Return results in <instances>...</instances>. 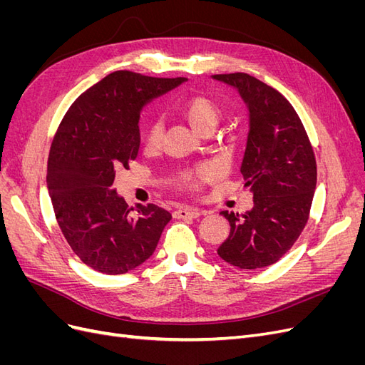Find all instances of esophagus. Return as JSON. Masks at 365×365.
<instances>
[{"label": "esophagus", "instance_id": "esophagus-1", "mask_svg": "<svg viewBox=\"0 0 365 365\" xmlns=\"http://www.w3.org/2000/svg\"><path fill=\"white\" fill-rule=\"evenodd\" d=\"M202 215H205V212H202V210H196V208H180L173 212L175 219H197Z\"/></svg>", "mask_w": 365, "mask_h": 365}]
</instances>
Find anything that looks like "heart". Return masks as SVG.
<instances>
[{"instance_id":"obj_1","label":"heart","mask_w":365,"mask_h":365,"mask_svg":"<svg viewBox=\"0 0 365 365\" xmlns=\"http://www.w3.org/2000/svg\"><path fill=\"white\" fill-rule=\"evenodd\" d=\"M175 109L184 120H187V123L202 135L212 134L220 123V120L224 118V108L208 94H193L182 97L175 103ZM163 137L164 125L161 118L153 117L146 121L145 128H143V148H145L146 153H157L161 149ZM213 176V169L207 168V165H200V168L181 172L176 176V184L182 190L197 193L202 189V185L212 180Z\"/></svg>"}]
</instances>
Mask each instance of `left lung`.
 Segmentation results:
<instances>
[{"label":"left lung","instance_id":"8db88e82","mask_svg":"<svg viewBox=\"0 0 365 365\" xmlns=\"http://www.w3.org/2000/svg\"><path fill=\"white\" fill-rule=\"evenodd\" d=\"M235 86L250 111V132L240 173L252 193L245 215L222 212L230 236L219 257L240 269L280 260L307 224L317 185L314 149L292 105L272 86L245 73L215 74Z\"/></svg>","mask_w":365,"mask_h":365}]
</instances>
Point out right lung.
Instances as JSON below:
<instances>
[{"mask_svg": "<svg viewBox=\"0 0 365 365\" xmlns=\"http://www.w3.org/2000/svg\"><path fill=\"white\" fill-rule=\"evenodd\" d=\"M184 81L114 71L63 115L50 148L47 187L62 235L86 267L125 274L155 251L172 215L149 204L132 216L113 182L137 158L141 108Z\"/></svg>", "mask_w": 365, "mask_h": 365, "instance_id": "right-lung-1", "label": "right lung"}]
</instances>
